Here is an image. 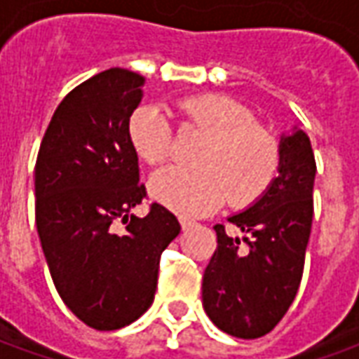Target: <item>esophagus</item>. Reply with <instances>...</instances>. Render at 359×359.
<instances>
[{
	"label": "esophagus",
	"instance_id": "obj_1",
	"mask_svg": "<svg viewBox=\"0 0 359 359\" xmlns=\"http://www.w3.org/2000/svg\"><path fill=\"white\" fill-rule=\"evenodd\" d=\"M192 225H194V221H192V219L180 217V226H182V231H188Z\"/></svg>",
	"mask_w": 359,
	"mask_h": 359
}]
</instances>
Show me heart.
Listing matches in <instances>:
<instances>
[{
    "label": "heart",
    "mask_w": 359,
    "mask_h": 359,
    "mask_svg": "<svg viewBox=\"0 0 359 359\" xmlns=\"http://www.w3.org/2000/svg\"><path fill=\"white\" fill-rule=\"evenodd\" d=\"M188 125L210 136L196 156L198 169L167 167L149 180V192L182 217L217 210L229 198L248 205L269 190L280 165L273 136L256 126L254 113L229 95L208 94L177 103ZM128 140L148 165L167 161L172 154L171 125L161 109L144 105L128 118Z\"/></svg>",
    "instance_id": "1"
}]
</instances>
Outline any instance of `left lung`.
Returning <instances> with one entry per match:
<instances>
[{
	"instance_id": "1",
	"label": "left lung",
	"mask_w": 359,
	"mask_h": 359,
	"mask_svg": "<svg viewBox=\"0 0 359 359\" xmlns=\"http://www.w3.org/2000/svg\"><path fill=\"white\" fill-rule=\"evenodd\" d=\"M278 177L252 208L229 217L244 238L215 225L217 250L203 271L205 313L226 334L259 339L285 317L300 288L313 219L316 157L308 134L280 138Z\"/></svg>"
}]
</instances>
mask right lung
<instances>
[{
	"label": "right lung",
	"instance_id": "1",
	"mask_svg": "<svg viewBox=\"0 0 359 359\" xmlns=\"http://www.w3.org/2000/svg\"><path fill=\"white\" fill-rule=\"evenodd\" d=\"M142 84L118 67L79 84L57 105L36 159V226L53 285L95 331H117L151 306L161 254L180 233L159 203L146 217L130 215L148 198L126 133Z\"/></svg>",
	"mask_w": 359,
	"mask_h": 359
}]
</instances>
